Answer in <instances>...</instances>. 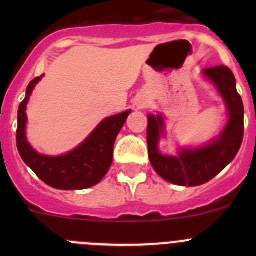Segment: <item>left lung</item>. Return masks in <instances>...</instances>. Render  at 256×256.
<instances>
[{
	"instance_id": "obj_1",
	"label": "left lung",
	"mask_w": 256,
	"mask_h": 256,
	"mask_svg": "<svg viewBox=\"0 0 256 256\" xmlns=\"http://www.w3.org/2000/svg\"><path fill=\"white\" fill-rule=\"evenodd\" d=\"M203 74L216 84L229 112L228 124L219 138L202 148L182 150L177 157L164 156L157 148L164 120L161 116L148 115L150 162L160 176L174 184L194 187L207 183L233 161L244 138V105L236 92L233 72L226 66H216L204 69Z\"/></svg>"
}]
</instances>
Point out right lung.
<instances>
[{
	"instance_id": "obj_1",
	"label": "right lung",
	"mask_w": 256,
	"mask_h": 256,
	"mask_svg": "<svg viewBox=\"0 0 256 256\" xmlns=\"http://www.w3.org/2000/svg\"><path fill=\"white\" fill-rule=\"evenodd\" d=\"M42 76L28 84L26 98L18 108L17 148L24 164L46 184L56 190H85L102 180L112 164L114 142L130 112L108 118L90 134L89 138L69 154L58 157L37 154L26 140V105L33 88Z\"/></svg>"
}]
</instances>
